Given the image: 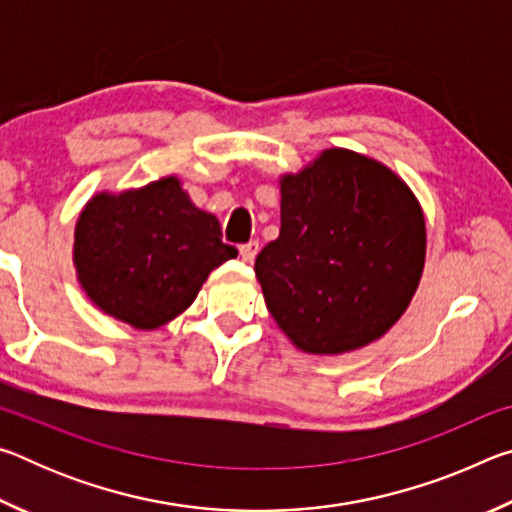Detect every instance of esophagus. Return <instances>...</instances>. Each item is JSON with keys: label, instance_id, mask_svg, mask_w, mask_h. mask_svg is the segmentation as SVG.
Segmentation results:
<instances>
[{"label": "esophagus", "instance_id": "1", "mask_svg": "<svg viewBox=\"0 0 512 512\" xmlns=\"http://www.w3.org/2000/svg\"><path fill=\"white\" fill-rule=\"evenodd\" d=\"M257 253H259V241H248V244L239 246V255H241V259H244V262H248V264L255 262Z\"/></svg>", "mask_w": 512, "mask_h": 512}]
</instances>
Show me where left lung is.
Listing matches in <instances>:
<instances>
[{"label": "left lung", "mask_w": 512, "mask_h": 512, "mask_svg": "<svg viewBox=\"0 0 512 512\" xmlns=\"http://www.w3.org/2000/svg\"><path fill=\"white\" fill-rule=\"evenodd\" d=\"M280 237L255 273L277 327L307 354L377 341L418 289L427 225L411 187L386 164L325 149L280 176Z\"/></svg>", "instance_id": "obj_1"}]
</instances>
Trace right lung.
Returning <instances> with one entry per match:
<instances>
[{
  "label": "right lung",
  "mask_w": 512,
  "mask_h": 512,
  "mask_svg": "<svg viewBox=\"0 0 512 512\" xmlns=\"http://www.w3.org/2000/svg\"><path fill=\"white\" fill-rule=\"evenodd\" d=\"M237 257L214 214L198 210L178 176L94 194L74 228V268L103 314L158 329L192 305L216 266Z\"/></svg>",
  "instance_id": "obj_1"
}]
</instances>
